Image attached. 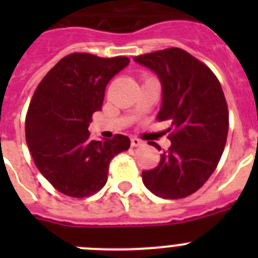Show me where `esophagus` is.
Returning a JSON list of instances; mask_svg holds the SVG:
<instances>
[{"instance_id": "34e87169", "label": "esophagus", "mask_w": 258, "mask_h": 258, "mask_svg": "<svg viewBox=\"0 0 258 258\" xmlns=\"http://www.w3.org/2000/svg\"><path fill=\"white\" fill-rule=\"evenodd\" d=\"M131 143L133 147H138V146L143 145V141H141V140H138V138H136V137H133V138L131 140Z\"/></svg>"}]
</instances>
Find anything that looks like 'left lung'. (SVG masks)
Listing matches in <instances>:
<instances>
[{
	"mask_svg": "<svg viewBox=\"0 0 258 258\" xmlns=\"http://www.w3.org/2000/svg\"><path fill=\"white\" fill-rule=\"evenodd\" d=\"M134 61L160 81L157 120L170 122L166 132L172 142L159 165L142 172V181L163 199L186 198L211 177L226 145L229 111L221 84L206 64L178 47L136 56Z\"/></svg>",
	"mask_w": 258,
	"mask_h": 258,
	"instance_id": "8db88e82",
	"label": "left lung"
}]
</instances>
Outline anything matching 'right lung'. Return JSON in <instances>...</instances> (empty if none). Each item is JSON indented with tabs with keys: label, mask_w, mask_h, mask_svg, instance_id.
<instances>
[{
	"label": "right lung",
	"mask_w": 258,
	"mask_h": 258,
	"mask_svg": "<svg viewBox=\"0 0 258 258\" xmlns=\"http://www.w3.org/2000/svg\"><path fill=\"white\" fill-rule=\"evenodd\" d=\"M127 64L125 56L70 54L47 72L32 97L27 145L41 174L64 195L98 192L107 182L109 161L131 147L126 136L92 141L88 131L92 115L102 109L107 84Z\"/></svg>",
	"instance_id": "right-lung-1"
}]
</instances>
